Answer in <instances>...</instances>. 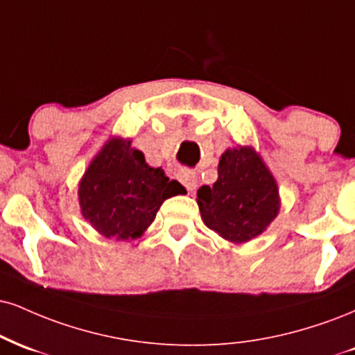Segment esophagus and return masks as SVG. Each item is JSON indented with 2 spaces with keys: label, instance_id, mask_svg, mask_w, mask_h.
I'll return each mask as SVG.
<instances>
[{
  "label": "esophagus",
  "instance_id": "obj_1",
  "mask_svg": "<svg viewBox=\"0 0 355 355\" xmlns=\"http://www.w3.org/2000/svg\"><path fill=\"white\" fill-rule=\"evenodd\" d=\"M177 178L189 191H193L196 189V175L191 172V170H187V168L178 170Z\"/></svg>",
  "mask_w": 355,
  "mask_h": 355
}]
</instances>
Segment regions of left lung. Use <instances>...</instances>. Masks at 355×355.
<instances>
[{"mask_svg":"<svg viewBox=\"0 0 355 355\" xmlns=\"http://www.w3.org/2000/svg\"><path fill=\"white\" fill-rule=\"evenodd\" d=\"M200 213L208 228L232 243L259 236L279 211V191L253 147L228 148L218 164V180L196 191Z\"/></svg>","mask_w":355,"mask_h":355,"instance_id":"1","label":"left lung"}]
</instances>
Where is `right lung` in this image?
Instances as JSON below:
<instances>
[{
  "label": "right lung",
  "instance_id": "obj_1",
  "mask_svg": "<svg viewBox=\"0 0 355 355\" xmlns=\"http://www.w3.org/2000/svg\"><path fill=\"white\" fill-rule=\"evenodd\" d=\"M182 190L164 170L147 165L132 140L112 137L89 164L78 193L80 213L102 236L130 241L142 236L162 203Z\"/></svg>",
  "mask_w": 355,
  "mask_h": 355
}]
</instances>
